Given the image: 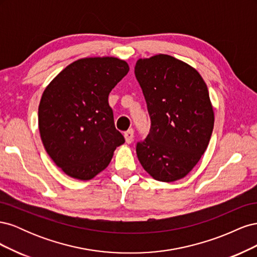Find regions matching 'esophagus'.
<instances>
[{
  "label": "esophagus",
  "mask_w": 257,
  "mask_h": 257,
  "mask_svg": "<svg viewBox=\"0 0 257 257\" xmlns=\"http://www.w3.org/2000/svg\"><path fill=\"white\" fill-rule=\"evenodd\" d=\"M124 138H125L126 144H131L132 142H133V139H134V130L133 128H130L128 131H126L125 133H124Z\"/></svg>",
  "instance_id": "1"
}]
</instances>
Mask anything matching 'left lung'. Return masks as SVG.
Masks as SVG:
<instances>
[{"label": "left lung", "instance_id": "left-lung-1", "mask_svg": "<svg viewBox=\"0 0 257 257\" xmlns=\"http://www.w3.org/2000/svg\"><path fill=\"white\" fill-rule=\"evenodd\" d=\"M135 76L151 120L149 134L137 143V158L155 180H179L197 164L212 134L207 85L195 68L167 54L139 59Z\"/></svg>", "mask_w": 257, "mask_h": 257}]
</instances>
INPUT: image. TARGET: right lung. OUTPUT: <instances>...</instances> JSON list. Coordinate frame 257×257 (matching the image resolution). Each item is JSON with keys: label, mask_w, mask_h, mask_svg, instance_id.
Listing matches in <instances>:
<instances>
[{"label": "right lung", "mask_w": 257, "mask_h": 257, "mask_svg": "<svg viewBox=\"0 0 257 257\" xmlns=\"http://www.w3.org/2000/svg\"><path fill=\"white\" fill-rule=\"evenodd\" d=\"M128 71L120 59L84 58L66 66L45 89L38 106L41 138L67 176L94 178L125 142L115 130L108 95Z\"/></svg>", "instance_id": "obj_1"}]
</instances>
